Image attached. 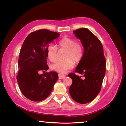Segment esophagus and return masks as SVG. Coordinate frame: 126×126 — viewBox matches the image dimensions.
I'll use <instances>...</instances> for the list:
<instances>
[{"mask_svg":"<svg viewBox=\"0 0 126 126\" xmlns=\"http://www.w3.org/2000/svg\"><path fill=\"white\" fill-rule=\"evenodd\" d=\"M65 76H66L65 75L62 73H60L58 75V77H59V79H62L64 77H65Z\"/></svg>","mask_w":126,"mask_h":126,"instance_id":"esophagus-1","label":"esophagus"}]
</instances>
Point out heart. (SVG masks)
Masks as SVG:
<instances>
[{"label":"heart","instance_id":"heart-1","mask_svg":"<svg viewBox=\"0 0 126 126\" xmlns=\"http://www.w3.org/2000/svg\"><path fill=\"white\" fill-rule=\"evenodd\" d=\"M59 49H66L63 60H58L51 65L52 69L59 72L64 73L74 67L75 62L81 60L83 55V48L82 45L73 38L64 37L57 41ZM58 48L54 44H49L47 47V55L51 62H54L57 58Z\"/></svg>","mask_w":126,"mask_h":126}]
</instances>
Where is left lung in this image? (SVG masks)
<instances>
[{
	"label": "left lung",
	"mask_w": 126,
	"mask_h": 126,
	"mask_svg": "<svg viewBox=\"0 0 126 126\" xmlns=\"http://www.w3.org/2000/svg\"><path fill=\"white\" fill-rule=\"evenodd\" d=\"M74 33L84 48L82 58L75 70L82 76L74 72L68 75L72 80L69 91L75 101L85 104L93 101L100 91L106 72V59L101 41L89 29H77Z\"/></svg>",
	"instance_id": "obj_1"
}]
</instances>
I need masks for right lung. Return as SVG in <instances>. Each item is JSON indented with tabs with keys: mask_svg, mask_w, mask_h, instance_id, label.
Segmentation results:
<instances>
[{
	"mask_svg": "<svg viewBox=\"0 0 126 126\" xmlns=\"http://www.w3.org/2000/svg\"><path fill=\"white\" fill-rule=\"evenodd\" d=\"M59 36L57 32L39 29L29 34L22 44L17 79L22 94L32 101L47 98L58 79L56 72H46L41 75L38 72L49 69L47 62L48 44Z\"/></svg>",
	"mask_w": 126,
	"mask_h": 126,
	"instance_id": "add662e5",
	"label": "right lung"
}]
</instances>
